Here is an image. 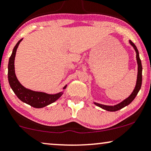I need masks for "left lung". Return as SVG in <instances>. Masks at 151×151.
Segmentation results:
<instances>
[{"instance_id":"8db88e82","label":"left lung","mask_w":151,"mask_h":151,"mask_svg":"<svg viewBox=\"0 0 151 151\" xmlns=\"http://www.w3.org/2000/svg\"><path fill=\"white\" fill-rule=\"evenodd\" d=\"M129 42L130 45L132 46L133 48L134 49L135 51H136L137 53V65H138V72H137V83L136 86H135V88L133 91V92L131 93V95H129L128 98L122 101L121 102H120L119 104H116V105L114 106H108V105H104V104H99V103L94 102V104L96 106H99V107L103 109L108 111H118L121 109H123L125 106L128 105V104H130V103L134 100L135 97L137 96V93H139V90L141 89V86H142V61H141L140 58H139V51L137 49V47L135 46L134 43L132 42L131 40H129Z\"/></svg>"}]
</instances>
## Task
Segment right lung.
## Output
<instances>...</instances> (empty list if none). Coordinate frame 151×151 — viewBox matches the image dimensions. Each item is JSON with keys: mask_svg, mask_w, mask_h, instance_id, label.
<instances>
[{"mask_svg": "<svg viewBox=\"0 0 151 151\" xmlns=\"http://www.w3.org/2000/svg\"><path fill=\"white\" fill-rule=\"evenodd\" d=\"M23 39H21L13 49L12 55L9 57L8 63V81L11 88L14 91L17 98L23 102L26 103L35 108H42L49 105L51 103L54 102L63 94V92H60L56 94H47L43 92L31 91L26 88L21 84L18 81L15 74L14 70V58L16 56L17 49L19 45ZM67 85L63 87V90L65 89Z\"/></svg>", "mask_w": 151, "mask_h": 151, "instance_id": "obj_1", "label": "right lung"}]
</instances>
